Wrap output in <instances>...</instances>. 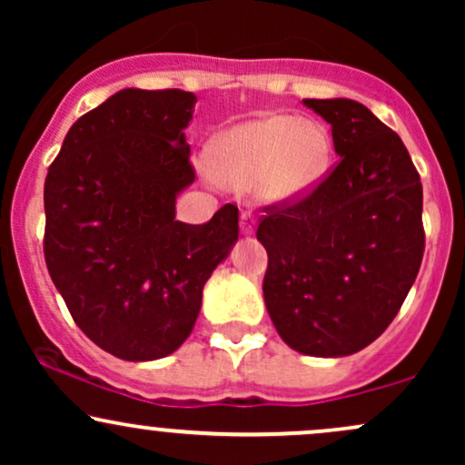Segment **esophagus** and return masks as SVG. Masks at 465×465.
<instances>
[{
	"mask_svg": "<svg viewBox=\"0 0 465 465\" xmlns=\"http://www.w3.org/2000/svg\"><path fill=\"white\" fill-rule=\"evenodd\" d=\"M240 233H242V236H253L255 233V218L251 212H242V214H240Z\"/></svg>",
	"mask_w": 465,
	"mask_h": 465,
	"instance_id": "34e87169",
	"label": "esophagus"
}]
</instances>
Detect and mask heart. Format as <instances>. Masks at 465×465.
I'll return each mask as SVG.
<instances>
[{
    "label": "heart",
    "mask_w": 465,
    "mask_h": 465,
    "mask_svg": "<svg viewBox=\"0 0 465 465\" xmlns=\"http://www.w3.org/2000/svg\"><path fill=\"white\" fill-rule=\"evenodd\" d=\"M334 137L319 120L266 115L223 131L207 151V170L221 185L253 190L271 205L308 196L330 173Z\"/></svg>",
    "instance_id": "b5f03b06"
}]
</instances>
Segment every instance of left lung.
Returning <instances> with one entry per match:
<instances>
[{"label":"left lung","instance_id":"left-lung-1","mask_svg":"<svg viewBox=\"0 0 465 465\" xmlns=\"http://www.w3.org/2000/svg\"><path fill=\"white\" fill-rule=\"evenodd\" d=\"M332 126L339 163L311 196L271 212L264 303L300 354L339 359L393 322L424 255L421 183L398 133L348 98L303 100Z\"/></svg>","mask_w":465,"mask_h":465}]
</instances>
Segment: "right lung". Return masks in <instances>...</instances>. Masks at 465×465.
<instances>
[{
    "label": "right lung",
    "mask_w": 465,
    "mask_h": 465,
    "mask_svg": "<svg viewBox=\"0 0 465 465\" xmlns=\"http://www.w3.org/2000/svg\"><path fill=\"white\" fill-rule=\"evenodd\" d=\"M196 95L122 89L74 122L45 177V264L74 322L122 361L173 354L203 286L238 240V207L177 221L194 183L185 126Z\"/></svg>",
    "instance_id": "obj_1"
}]
</instances>
